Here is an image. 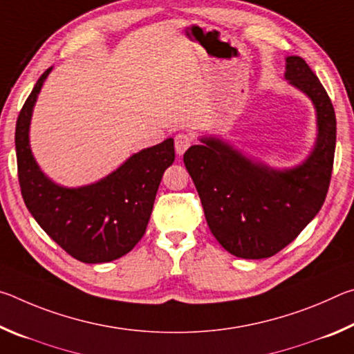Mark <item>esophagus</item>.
I'll use <instances>...</instances> for the list:
<instances>
[{
  "label": "esophagus",
  "mask_w": 354,
  "mask_h": 354,
  "mask_svg": "<svg viewBox=\"0 0 354 354\" xmlns=\"http://www.w3.org/2000/svg\"><path fill=\"white\" fill-rule=\"evenodd\" d=\"M192 145V137L185 133H179L175 136V149L176 154L183 156L185 153V149Z\"/></svg>",
  "instance_id": "obj_1"
}]
</instances>
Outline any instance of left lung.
Listing matches in <instances>:
<instances>
[{
  "label": "left lung",
  "mask_w": 354,
  "mask_h": 354,
  "mask_svg": "<svg viewBox=\"0 0 354 354\" xmlns=\"http://www.w3.org/2000/svg\"><path fill=\"white\" fill-rule=\"evenodd\" d=\"M287 82L313 101L317 139L313 151L292 169H272L218 137L184 153L207 226L226 251L243 259H263L287 247L325 203L335 149L331 100L299 56L286 57Z\"/></svg>",
  "instance_id": "obj_1"
}]
</instances>
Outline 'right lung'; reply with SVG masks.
<instances>
[{
  "mask_svg": "<svg viewBox=\"0 0 354 354\" xmlns=\"http://www.w3.org/2000/svg\"><path fill=\"white\" fill-rule=\"evenodd\" d=\"M48 68L39 77L17 118L19 181L28 211L48 236L75 259L103 263L124 256L145 234L164 171L175 160L167 139L128 158L117 170L82 187L51 181L35 162L29 143L32 111Z\"/></svg>",
  "mask_w": 354,
  "mask_h": 354,
  "instance_id": "1",
  "label": "right lung"
}]
</instances>
